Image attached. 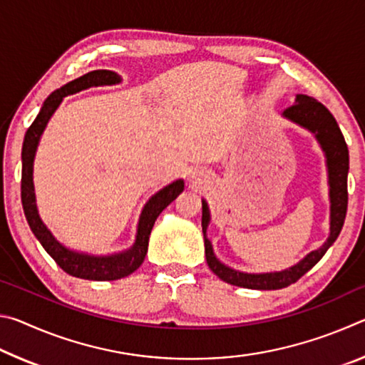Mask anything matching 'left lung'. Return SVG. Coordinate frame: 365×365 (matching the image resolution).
<instances>
[{"label":"left lung","mask_w":365,"mask_h":365,"mask_svg":"<svg viewBox=\"0 0 365 365\" xmlns=\"http://www.w3.org/2000/svg\"><path fill=\"white\" fill-rule=\"evenodd\" d=\"M282 117L296 123L316 137L317 143L325 154L327 174H329V196H330V233L327 242L319 250L311 251L307 256L296 262L292 267L280 272H264V274H248L240 272L220 262L214 255L212 243L206 237L211 214L206 200H202V235H205V252L209 269H211L220 280L235 287H243L251 289H280L292 283L298 282L307 270L316 265L327 250L335 243L339 232H341L346 209H348V170H349V153L341 130H339L335 117L330 114L322 103L307 95H296L293 106L283 110Z\"/></svg>","instance_id":"8db88e82"}]
</instances>
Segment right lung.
<instances>
[{
  "label": "right lung",
  "mask_w": 365,
  "mask_h": 365,
  "mask_svg": "<svg viewBox=\"0 0 365 365\" xmlns=\"http://www.w3.org/2000/svg\"><path fill=\"white\" fill-rule=\"evenodd\" d=\"M122 78L119 73L113 71H93L85 73L72 82L66 83L61 88L54 90L49 95L40 109L38 115L35 117L32 125L26 132L22 145V182H21V196L22 206L26 212L30 230L34 232L36 240L41 243L43 248L51 256L61 269L72 277L85 280H119L123 277L130 275L132 272L137 270L145 261L148 242H150V235L153 225L159 214L168 207L175 197L182 193L185 183L182 178L169 183L168 187L159 190L154 193L145 207L141 209L137 235H135V243L132 248H128L122 252H114L109 256H95L88 252H80L67 248L61 242L54 238L51 230L41 220L38 209H36V197H35V187H34V160L38 148L40 138L48 125L51 115L56 113L59 104L63 103L66 96L76 95L78 91L91 88V86H103V85H115L120 83Z\"/></svg>",
  "instance_id": "1"
}]
</instances>
